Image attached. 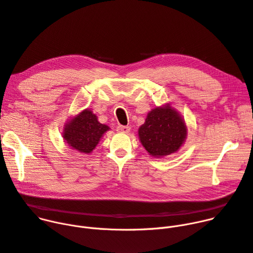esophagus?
I'll return each instance as SVG.
<instances>
[{
	"instance_id": "34e87169",
	"label": "esophagus",
	"mask_w": 253,
	"mask_h": 253,
	"mask_svg": "<svg viewBox=\"0 0 253 253\" xmlns=\"http://www.w3.org/2000/svg\"><path fill=\"white\" fill-rule=\"evenodd\" d=\"M130 127L129 126H118L117 131L120 133H129L130 132Z\"/></svg>"
}]
</instances>
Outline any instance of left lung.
<instances>
[{
	"label": "left lung",
	"instance_id": "8db88e82",
	"mask_svg": "<svg viewBox=\"0 0 253 253\" xmlns=\"http://www.w3.org/2000/svg\"><path fill=\"white\" fill-rule=\"evenodd\" d=\"M187 131L182 115L166 104L148 112L138 137L149 156L163 158L177 153L187 138Z\"/></svg>",
	"mask_w": 253,
	"mask_h": 253
}]
</instances>
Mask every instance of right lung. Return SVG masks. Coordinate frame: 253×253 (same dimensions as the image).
Here are the masks:
<instances>
[{"instance_id": "right-lung-1", "label": "right lung", "mask_w": 253, "mask_h": 253, "mask_svg": "<svg viewBox=\"0 0 253 253\" xmlns=\"http://www.w3.org/2000/svg\"><path fill=\"white\" fill-rule=\"evenodd\" d=\"M109 130L108 125L98 122L91 110L85 109L66 121L62 135L64 142L73 150L90 154Z\"/></svg>"}]
</instances>
